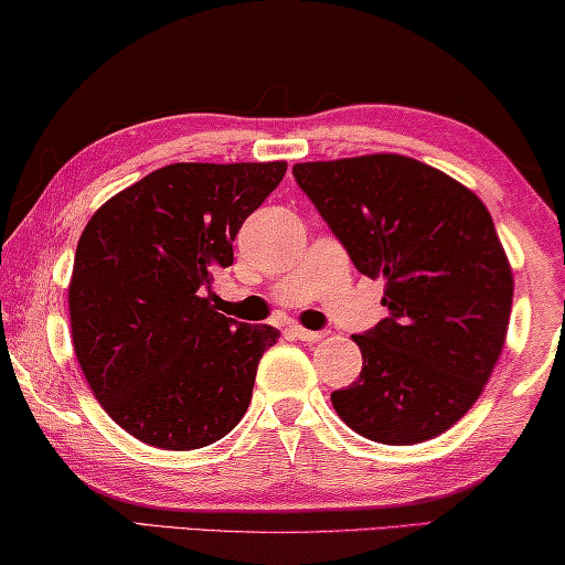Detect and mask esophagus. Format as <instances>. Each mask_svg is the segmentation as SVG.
I'll use <instances>...</instances> for the list:
<instances>
[{"label": "esophagus", "instance_id": "esophagus-1", "mask_svg": "<svg viewBox=\"0 0 565 565\" xmlns=\"http://www.w3.org/2000/svg\"><path fill=\"white\" fill-rule=\"evenodd\" d=\"M291 334L297 337V340H301V342H319V340H322V337H327L324 330L311 332V330H305V327H299V324H291Z\"/></svg>", "mask_w": 565, "mask_h": 565}]
</instances>
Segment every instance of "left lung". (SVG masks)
<instances>
[{
	"mask_svg": "<svg viewBox=\"0 0 565 565\" xmlns=\"http://www.w3.org/2000/svg\"><path fill=\"white\" fill-rule=\"evenodd\" d=\"M360 274L385 279L388 317L352 334L363 370L332 406L370 441L444 434L498 365L512 309L510 260L490 210L465 184L403 154L294 164Z\"/></svg>",
	"mask_w": 565,
	"mask_h": 565,
	"instance_id": "obj_1",
	"label": "left lung"
}]
</instances>
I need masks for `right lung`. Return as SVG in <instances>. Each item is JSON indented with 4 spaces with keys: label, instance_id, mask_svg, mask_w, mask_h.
<instances>
[{
    "label": "right lung",
    "instance_id": "obj_1",
    "mask_svg": "<svg viewBox=\"0 0 565 565\" xmlns=\"http://www.w3.org/2000/svg\"><path fill=\"white\" fill-rule=\"evenodd\" d=\"M284 172L286 162L167 164L88 221L67 286L73 348L96 401L134 439L200 449L246 414L279 330L235 322L202 294Z\"/></svg>",
    "mask_w": 565,
    "mask_h": 565
}]
</instances>
